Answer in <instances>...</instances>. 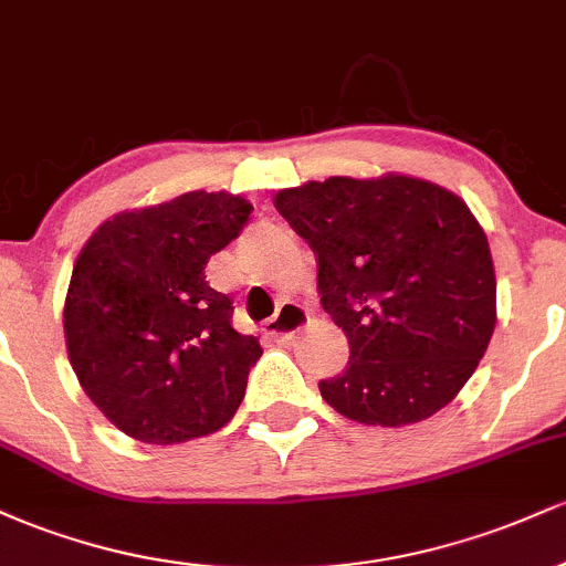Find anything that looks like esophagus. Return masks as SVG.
I'll use <instances>...</instances> for the list:
<instances>
[{"mask_svg": "<svg viewBox=\"0 0 566 566\" xmlns=\"http://www.w3.org/2000/svg\"><path fill=\"white\" fill-rule=\"evenodd\" d=\"M305 322H308V314H305L303 305L284 301L276 308V314L265 322L263 333L269 337H274V340H292V337H295L305 327Z\"/></svg>", "mask_w": 566, "mask_h": 566, "instance_id": "esophagus-1", "label": "esophagus"}]
</instances>
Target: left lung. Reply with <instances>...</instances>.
<instances>
[{
	"instance_id": "left-lung-1",
	"label": "left lung",
	"mask_w": 566,
	"mask_h": 566,
	"mask_svg": "<svg viewBox=\"0 0 566 566\" xmlns=\"http://www.w3.org/2000/svg\"><path fill=\"white\" fill-rule=\"evenodd\" d=\"M319 258L322 305L348 367L319 391L365 426L431 418L458 396L495 329V269L482 226L447 188L407 175L327 178L276 193Z\"/></svg>"
}]
</instances>
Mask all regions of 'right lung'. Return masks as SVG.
<instances>
[{
    "instance_id": "right-lung-1",
    "label": "right lung",
    "mask_w": 566,
    "mask_h": 566,
    "mask_svg": "<svg viewBox=\"0 0 566 566\" xmlns=\"http://www.w3.org/2000/svg\"><path fill=\"white\" fill-rule=\"evenodd\" d=\"M250 212L242 197L191 191L106 220L76 258L63 311L69 359L127 437H207L242 405L263 348L233 329V301L207 284L205 265Z\"/></svg>"
}]
</instances>
